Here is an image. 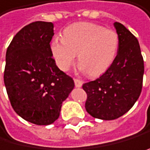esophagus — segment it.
<instances>
[{
    "instance_id": "34e87169",
    "label": "esophagus",
    "mask_w": 150,
    "mask_h": 150,
    "mask_svg": "<svg viewBox=\"0 0 150 150\" xmlns=\"http://www.w3.org/2000/svg\"><path fill=\"white\" fill-rule=\"evenodd\" d=\"M74 82H75V86L76 87L80 88V87L82 86V81L81 80H79V79H74Z\"/></svg>"
}]
</instances>
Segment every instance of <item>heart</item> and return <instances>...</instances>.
Returning <instances> with one entry per match:
<instances>
[{
  "mask_svg": "<svg viewBox=\"0 0 150 150\" xmlns=\"http://www.w3.org/2000/svg\"><path fill=\"white\" fill-rule=\"evenodd\" d=\"M118 48L116 31L87 22L70 25L65 28L64 38L54 37L50 43L52 57L61 70H69L78 54L80 69L90 76L105 72L116 57Z\"/></svg>",
  "mask_w": 150,
  "mask_h": 150,
  "instance_id": "heart-1",
  "label": "heart"
}]
</instances>
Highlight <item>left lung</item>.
Instances as JSON below:
<instances>
[{"mask_svg":"<svg viewBox=\"0 0 150 150\" xmlns=\"http://www.w3.org/2000/svg\"><path fill=\"white\" fill-rule=\"evenodd\" d=\"M113 25L119 36L116 57L102 76L82 85L87 93L86 111L105 121L118 119L132 108L142 91L144 75L137 39L122 24Z\"/></svg>","mask_w":150,"mask_h":150,"instance_id":"1","label":"left lung"}]
</instances>
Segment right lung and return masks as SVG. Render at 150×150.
Here are the masks:
<instances>
[{
    "label": "right lung",
    "instance_id": "obj_1",
    "mask_svg": "<svg viewBox=\"0 0 150 150\" xmlns=\"http://www.w3.org/2000/svg\"><path fill=\"white\" fill-rule=\"evenodd\" d=\"M54 24L37 21L16 33L8 46L4 81L17 115L31 123L49 125L59 117L74 81L55 65L50 51Z\"/></svg>",
    "mask_w": 150,
    "mask_h": 150
}]
</instances>
